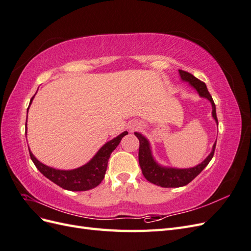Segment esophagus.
Listing matches in <instances>:
<instances>
[{"instance_id": "esophagus-1", "label": "esophagus", "mask_w": 251, "mask_h": 251, "mask_svg": "<svg viewBox=\"0 0 251 251\" xmlns=\"http://www.w3.org/2000/svg\"><path fill=\"white\" fill-rule=\"evenodd\" d=\"M138 126H139V125H138V124L132 125V126H130V130H131V131H134V130H136V128H138Z\"/></svg>"}]
</instances>
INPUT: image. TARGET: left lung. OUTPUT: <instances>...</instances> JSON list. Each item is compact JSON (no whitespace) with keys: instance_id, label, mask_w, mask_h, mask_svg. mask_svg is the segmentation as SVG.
Returning a JSON list of instances; mask_svg holds the SVG:
<instances>
[{"instance_id":"left-lung-1","label":"left lung","mask_w":251,"mask_h":251,"mask_svg":"<svg viewBox=\"0 0 251 251\" xmlns=\"http://www.w3.org/2000/svg\"><path fill=\"white\" fill-rule=\"evenodd\" d=\"M179 73L182 80L188 81L189 85L197 90V92L199 93L201 97L207 98V100L210 101L212 105V117H214V119L218 124V118L216 114V104L214 100H212V97L208 92L206 85H205V83L200 79L196 78L193 74L188 73L186 71L179 70ZM135 136L139 139L138 159H139V165L141 168L144 178H146L148 181H150L151 183H154L161 187H180V186H184L188 184L189 182L194 180L205 169V166L209 163L211 158L214 157L216 143H217L216 141L214 147H212L211 153L207 156V158L200 164L195 166V168L174 169V168H164V166L158 164L155 161L153 155H151L150 142L148 141V139L137 132L135 133Z\"/></svg>"}]
</instances>
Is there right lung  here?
Returning <instances> with one entry per match:
<instances>
[{"mask_svg":"<svg viewBox=\"0 0 251 251\" xmlns=\"http://www.w3.org/2000/svg\"><path fill=\"white\" fill-rule=\"evenodd\" d=\"M33 97L30 100V103H31ZM126 134L127 132L121 133L116 138L107 142L87 164L71 171H63L49 168V166L45 165L37 160L30 151L29 154L30 158H31V160L36 166V169L45 177L51 180L53 183L57 184L64 189H67V191H88V189L96 187L102 181V179L104 178L105 171H107L108 168V161L111 153L117 148L120 140Z\"/></svg>","mask_w":251,"mask_h":251,"instance_id":"obj_1","label":"right lung"}]
</instances>
